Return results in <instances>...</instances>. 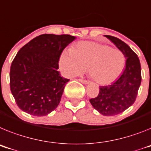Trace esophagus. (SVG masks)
Returning <instances> with one entry per match:
<instances>
[{"label": "esophagus", "mask_w": 151, "mask_h": 151, "mask_svg": "<svg viewBox=\"0 0 151 151\" xmlns=\"http://www.w3.org/2000/svg\"><path fill=\"white\" fill-rule=\"evenodd\" d=\"M78 81L83 83V84H88V83H89L88 80H86V79H83V78H78Z\"/></svg>", "instance_id": "obj_1"}]
</instances>
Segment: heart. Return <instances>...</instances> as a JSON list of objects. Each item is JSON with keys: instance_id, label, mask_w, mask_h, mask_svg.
Returning a JSON list of instances; mask_svg holds the SVG:
<instances>
[{"instance_id": "heart-1", "label": "heart", "mask_w": 151, "mask_h": 151, "mask_svg": "<svg viewBox=\"0 0 151 151\" xmlns=\"http://www.w3.org/2000/svg\"><path fill=\"white\" fill-rule=\"evenodd\" d=\"M125 63V56L121 50L91 41L78 42L70 52H62L59 59L60 69L65 76L81 74L88 68V75L100 85L114 82L123 72Z\"/></svg>"}]
</instances>
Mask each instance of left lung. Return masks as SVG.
<instances>
[{
  "label": "left lung",
  "instance_id": "1",
  "mask_svg": "<svg viewBox=\"0 0 151 151\" xmlns=\"http://www.w3.org/2000/svg\"><path fill=\"white\" fill-rule=\"evenodd\" d=\"M124 54L126 66L122 76L109 86H100L97 97L89 100L100 114L114 116L123 112L136 100L141 82V68L137 55L124 42L117 37L105 35Z\"/></svg>",
  "mask_w": 151,
  "mask_h": 151
}]
</instances>
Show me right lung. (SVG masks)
Segmentation results:
<instances>
[{
    "instance_id": "add662e5",
    "label": "right lung",
    "mask_w": 151,
    "mask_h": 151,
    "mask_svg": "<svg viewBox=\"0 0 151 151\" xmlns=\"http://www.w3.org/2000/svg\"><path fill=\"white\" fill-rule=\"evenodd\" d=\"M75 39L68 34H42L18 51L11 63L10 86L22 111L45 116L56 109L69 80L58 71L59 59Z\"/></svg>"
}]
</instances>
